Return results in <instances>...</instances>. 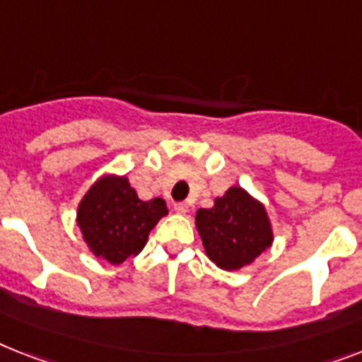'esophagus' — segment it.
Returning a JSON list of instances; mask_svg holds the SVG:
<instances>
[{"instance_id":"obj_1","label":"esophagus","mask_w":362,"mask_h":362,"mask_svg":"<svg viewBox=\"0 0 362 362\" xmlns=\"http://www.w3.org/2000/svg\"><path fill=\"white\" fill-rule=\"evenodd\" d=\"M174 209H175V213H179V214H185L188 211V205L185 202H177L174 205Z\"/></svg>"}]
</instances>
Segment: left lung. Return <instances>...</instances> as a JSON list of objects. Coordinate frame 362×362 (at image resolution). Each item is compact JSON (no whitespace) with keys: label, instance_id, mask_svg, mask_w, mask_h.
I'll return each mask as SVG.
<instances>
[{"label":"left lung","instance_id":"left-lung-1","mask_svg":"<svg viewBox=\"0 0 362 362\" xmlns=\"http://www.w3.org/2000/svg\"><path fill=\"white\" fill-rule=\"evenodd\" d=\"M196 226L207 257L223 270L253 262L274 237L264 207L240 187H231L214 199V207L199 209Z\"/></svg>","mask_w":362,"mask_h":362}]
</instances>
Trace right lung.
<instances>
[{
  "instance_id": "1",
  "label": "right lung",
  "mask_w": 362,
  "mask_h": 362,
  "mask_svg": "<svg viewBox=\"0 0 362 362\" xmlns=\"http://www.w3.org/2000/svg\"><path fill=\"white\" fill-rule=\"evenodd\" d=\"M168 213L163 198L142 202L125 177L100 179L77 209V226L95 257L120 264L142 252L149 231Z\"/></svg>"
}]
</instances>
